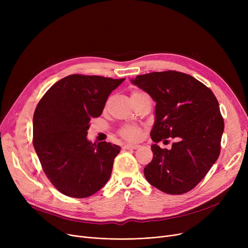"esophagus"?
<instances>
[{
  "label": "esophagus",
  "mask_w": 248,
  "mask_h": 248,
  "mask_svg": "<svg viewBox=\"0 0 248 248\" xmlns=\"http://www.w3.org/2000/svg\"><path fill=\"white\" fill-rule=\"evenodd\" d=\"M140 146L139 145H132V144H128V145H124V150H136L139 149Z\"/></svg>",
  "instance_id": "obj_1"
}]
</instances>
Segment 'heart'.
Segmentation results:
<instances>
[{
    "instance_id": "heart-1",
    "label": "heart",
    "mask_w": 248,
    "mask_h": 248,
    "mask_svg": "<svg viewBox=\"0 0 248 248\" xmlns=\"http://www.w3.org/2000/svg\"><path fill=\"white\" fill-rule=\"evenodd\" d=\"M141 94H147V93H145L144 91H140V90H135L132 93V96L141 95ZM120 135L127 140H137L140 138L141 132H140V129L137 126L125 125L120 131Z\"/></svg>"
}]
</instances>
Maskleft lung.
<instances>
[{"mask_svg": "<svg viewBox=\"0 0 248 248\" xmlns=\"http://www.w3.org/2000/svg\"><path fill=\"white\" fill-rule=\"evenodd\" d=\"M131 81L155 101L154 157L144 169L147 181L167 194L187 193L220 154L224 122L214 93L196 78L174 70L138 75ZM168 137L177 141L170 150L161 149L156 142Z\"/></svg>", "mask_w": 248, "mask_h": 248, "instance_id": "1", "label": "left lung"}]
</instances>
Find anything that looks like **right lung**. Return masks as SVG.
<instances>
[{
	"label": "right lung",
	"mask_w": 248,
	"mask_h": 248,
	"mask_svg": "<svg viewBox=\"0 0 248 248\" xmlns=\"http://www.w3.org/2000/svg\"><path fill=\"white\" fill-rule=\"evenodd\" d=\"M122 79L72 74L52 85L33 116V146L53 186L73 198H85L110 178L121 147L89 141V122L98 117Z\"/></svg>",
	"instance_id": "obj_1"
}]
</instances>
